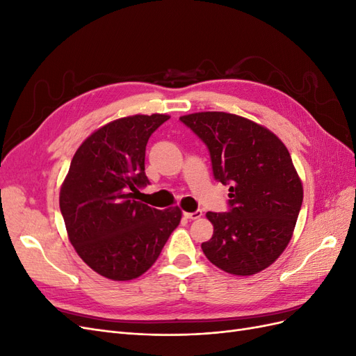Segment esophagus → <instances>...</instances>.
<instances>
[{
	"label": "esophagus",
	"mask_w": 356,
	"mask_h": 356,
	"mask_svg": "<svg viewBox=\"0 0 356 356\" xmlns=\"http://www.w3.org/2000/svg\"><path fill=\"white\" fill-rule=\"evenodd\" d=\"M184 217L188 220H197L202 217V211L196 209L195 212H184Z\"/></svg>",
	"instance_id": "obj_1"
}]
</instances>
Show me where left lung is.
I'll return each mask as SVG.
<instances>
[{"label": "left lung", "instance_id": "left-lung-1", "mask_svg": "<svg viewBox=\"0 0 356 356\" xmlns=\"http://www.w3.org/2000/svg\"><path fill=\"white\" fill-rule=\"evenodd\" d=\"M179 120L208 147L213 178L229 188V211L208 212L213 234L203 254L221 270L248 276L284 252L303 203V186L286 147L248 118L207 111Z\"/></svg>", "mask_w": 356, "mask_h": 356}]
</instances>
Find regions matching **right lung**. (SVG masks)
<instances>
[{
  "instance_id": "1",
  "label": "right lung",
  "mask_w": 356,
  "mask_h": 356,
  "mask_svg": "<svg viewBox=\"0 0 356 356\" xmlns=\"http://www.w3.org/2000/svg\"><path fill=\"white\" fill-rule=\"evenodd\" d=\"M169 115L118 118L92 134L75 152L59 196L68 238L96 273L131 281L159 258L181 221L178 207L160 211L138 202L145 147Z\"/></svg>"
}]
</instances>
